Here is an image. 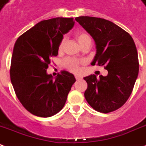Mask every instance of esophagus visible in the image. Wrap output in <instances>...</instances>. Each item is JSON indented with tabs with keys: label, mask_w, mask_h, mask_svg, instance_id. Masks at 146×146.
<instances>
[{
	"label": "esophagus",
	"mask_w": 146,
	"mask_h": 146,
	"mask_svg": "<svg viewBox=\"0 0 146 146\" xmlns=\"http://www.w3.org/2000/svg\"><path fill=\"white\" fill-rule=\"evenodd\" d=\"M75 78H76V80H80L82 77H81V76H75Z\"/></svg>",
	"instance_id": "34e87169"
}]
</instances>
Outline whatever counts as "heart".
Listing matches in <instances>:
<instances>
[{
    "label": "heart",
    "instance_id": "1",
    "mask_svg": "<svg viewBox=\"0 0 146 146\" xmlns=\"http://www.w3.org/2000/svg\"><path fill=\"white\" fill-rule=\"evenodd\" d=\"M74 38L76 40V42H78V44L80 45V46L83 48V47H85V46H89L90 47L91 44H92V40H91V38L90 36L89 35L87 34V32H82V31H78V32H76L74 33ZM65 42H66V39L65 38H63L60 42L59 44V46H58V50L59 52H61L63 49V47H64ZM63 64L67 68L68 70L72 71V72H77L79 70V64H80V62L76 60V59H70V58H68L64 61Z\"/></svg>",
    "mask_w": 146,
    "mask_h": 146
}]
</instances>
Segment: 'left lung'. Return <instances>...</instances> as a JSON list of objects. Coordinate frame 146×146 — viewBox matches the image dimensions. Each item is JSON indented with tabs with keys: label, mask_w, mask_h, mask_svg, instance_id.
Here are the masks:
<instances>
[{
	"label": "left lung",
	"mask_w": 146,
	"mask_h": 146,
	"mask_svg": "<svg viewBox=\"0 0 146 146\" xmlns=\"http://www.w3.org/2000/svg\"><path fill=\"white\" fill-rule=\"evenodd\" d=\"M96 44L91 65L104 66L108 75L84 77L87 89L84 97L93 108L101 113L114 111L130 97L139 74V58L133 38L124 29L104 18L80 16L75 18Z\"/></svg>",
	"instance_id": "1"
}]
</instances>
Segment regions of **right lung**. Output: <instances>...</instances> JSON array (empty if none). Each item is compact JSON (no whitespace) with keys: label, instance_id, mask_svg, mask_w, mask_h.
Instances as JSON below:
<instances>
[{"label":"right lung","instance_id":"add662e5","mask_svg":"<svg viewBox=\"0 0 146 146\" xmlns=\"http://www.w3.org/2000/svg\"><path fill=\"white\" fill-rule=\"evenodd\" d=\"M73 18L44 20L22 34L13 49L10 76L16 96L27 111L48 117L60 111L76 81L73 74L62 71L53 80L46 70L58 46L74 25Z\"/></svg>","mask_w":146,"mask_h":146}]
</instances>
